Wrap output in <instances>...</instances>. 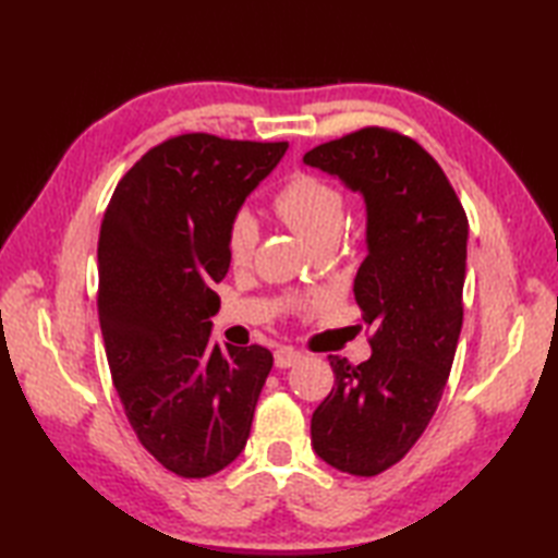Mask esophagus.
I'll use <instances>...</instances> for the list:
<instances>
[{"instance_id":"1","label":"esophagus","mask_w":558,"mask_h":558,"mask_svg":"<svg viewBox=\"0 0 558 558\" xmlns=\"http://www.w3.org/2000/svg\"><path fill=\"white\" fill-rule=\"evenodd\" d=\"M302 360V352L292 350V348H278L276 350V366L278 369H290Z\"/></svg>"}]
</instances>
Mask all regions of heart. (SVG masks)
I'll use <instances>...</instances> for the list:
<instances>
[{"label": "heart", "instance_id": "obj_1", "mask_svg": "<svg viewBox=\"0 0 558 558\" xmlns=\"http://www.w3.org/2000/svg\"><path fill=\"white\" fill-rule=\"evenodd\" d=\"M276 213L288 228L314 246L338 236L345 225V196L336 184L316 174H294L276 196ZM258 242V222L252 213H236L228 230V256L234 266L252 260Z\"/></svg>", "mask_w": 558, "mask_h": 558}]
</instances>
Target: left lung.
I'll return each instance as SVG.
<instances>
[{
    "mask_svg": "<svg viewBox=\"0 0 558 558\" xmlns=\"http://www.w3.org/2000/svg\"><path fill=\"white\" fill-rule=\"evenodd\" d=\"M366 210V258L354 300L374 326L372 357L330 354L336 386L312 414L314 453L372 477L408 453L434 417L462 326L468 216L444 170L417 141L360 129L302 158Z\"/></svg>",
    "mask_w": 558,
    "mask_h": 558,
    "instance_id": "8db88e82",
    "label": "left lung"
}]
</instances>
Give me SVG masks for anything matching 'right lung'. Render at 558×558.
Here are the masks:
<instances>
[{"label":"right lung","instance_id":"add662e5","mask_svg":"<svg viewBox=\"0 0 558 558\" xmlns=\"http://www.w3.org/2000/svg\"><path fill=\"white\" fill-rule=\"evenodd\" d=\"M288 144L184 134L117 184L98 242V316L117 393L138 441L180 477L242 453L272 366L260 348L213 342L230 268L228 230Z\"/></svg>","mask_w":558,"mask_h":558}]
</instances>
